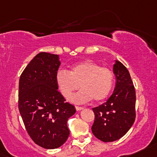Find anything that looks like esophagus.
I'll use <instances>...</instances> for the list:
<instances>
[{"label":"esophagus","instance_id":"esophagus-1","mask_svg":"<svg viewBox=\"0 0 157 157\" xmlns=\"http://www.w3.org/2000/svg\"><path fill=\"white\" fill-rule=\"evenodd\" d=\"M75 109H76V110H77V111H80V110L83 109V108L80 107V106H75Z\"/></svg>","mask_w":157,"mask_h":157}]
</instances>
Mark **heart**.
I'll list each match as a JSON object with an SVG mask.
<instances>
[{
  "label": "heart",
  "mask_w": 157,
  "mask_h": 157,
  "mask_svg": "<svg viewBox=\"0 0 157 157\" xmlns=\"http://www.w3.org/2000/svg\"><path fill=\"white\" fill-rule=\"evenodd\" d=\"M55 80L61 94L67 99L80 87L81 90L71 98L75 104H85L94 99L96 102L104 101L111 92L114 75L111 69L101 67L92 60L75 63L69 72L59 70Z\"/></svg>",
  "instance_id": "obj_1"
}]
</instances>
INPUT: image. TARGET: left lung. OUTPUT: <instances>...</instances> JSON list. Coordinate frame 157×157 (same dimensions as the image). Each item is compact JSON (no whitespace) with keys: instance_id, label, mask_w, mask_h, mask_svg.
Wrapping results in <instances>:
<instances>
[{"instance_id":"8db88e82","label":"left lung","mask_w":157,"mask_h":157,"mask_svg":"<svg viewBox=\"0 0 157 157\" xmlns=\"http://www.w3.org/2000/svg\"><path fill=\"white\" fill-rule=\"evenodd\" d=\"M115 87L106 102L93 108L94 121L92 131L104 142L123 137L131 128L136 118V92L130 73L118 60L113 65Z\"/></svg>"}]
</instances>
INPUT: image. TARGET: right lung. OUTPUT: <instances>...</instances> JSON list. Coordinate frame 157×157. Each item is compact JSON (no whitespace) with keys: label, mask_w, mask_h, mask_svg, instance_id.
Returning a JSON list of instances; mask_svg holds the SVG:
<instances>
[{"label":"right lung","mask_w":157,"mask_h":157,"mask_svg":"<svg viewBox=\"0 0 157 157\" xmlns=\"http://www.w3.org/2000/svg\"><path fill=\"white\" fill-rule=\"evenodd\" d=\"M60 65L59 55L41 52L19 79L21 116L33 141L46 149L58 148L66 142L70 133L67 121L76 113L57 90L55 77Z\"/></svg>","instance_id":"right-lung-1"}]
</instances>
